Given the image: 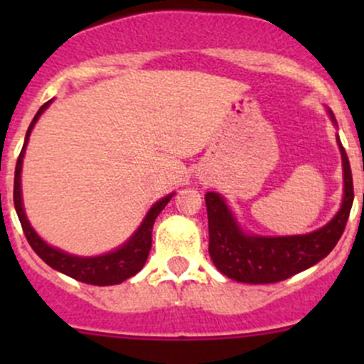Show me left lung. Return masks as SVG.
Masks as SVG:
<instances>
[{
    "label": "left lung",
    "instance_id": "1",
    "mask_svg": "<svg viewBox=\"0 0 364 364\" xmlns=\"http://www.w3.org/2000/svg\"><path fill=\"white\" fill-rule=\"evenodd\" d=\"M331 117L335 121L333 114ZM336 141L343 161V204L335 218L315 232L284 237L248 236L237 227L222 197L213 192L205 193L209 255L218 271L245 284H274L294 277L329 255L343 234L354 203L350 164L340 139Z\"/></svg>",
    "mask_w": 364,
    "mask_h": 364
}]
</instances>
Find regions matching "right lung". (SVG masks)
<instances>
[{
    "label": "right lung",
    "mask_w": 364,
    "mask_h": 364,
    "mask_svg": "<svg viewBox=\"0 0 364 364\" xmlns=\"http://www.w3.org/2000/svg\"><path fill=\"white\" fill-rule=\"evenodd\" d=\"M49 104L50 102H46V104L38 109L36 116L33 117L31 124H29L28 132H26L24 146L23 149H21V155L19 159H17L16 165V178H14V204H16V211L17 216H19L21 225H23L24 236L26 240H28L29 247L35 250L36 255H38L43 262L49 264L53 269L60 271V273H65L68 274V277L75 278V280L91 285L121 284V282H124L127 278L137 274L139 271L142 269V266L146 264V260H148L149 250H151L153 223H155L156 216L160 215L161 209H164L168 200H171L172 193L171 196L164 197V199L159 200V203L149 209V213L146 215L144 222L139 227L137 232H135L134 236L130 237V241L124 243L119 250L100 257H75L49 247L46 241L40 240L38 234H36L35 230L31 229V225H29L23 209V199H21V168H23L26 144H28L29 134H31L36 119L40 117V114L49 107Z\"/></svg>",
    "instance_id": "1"
}]
</instances>
